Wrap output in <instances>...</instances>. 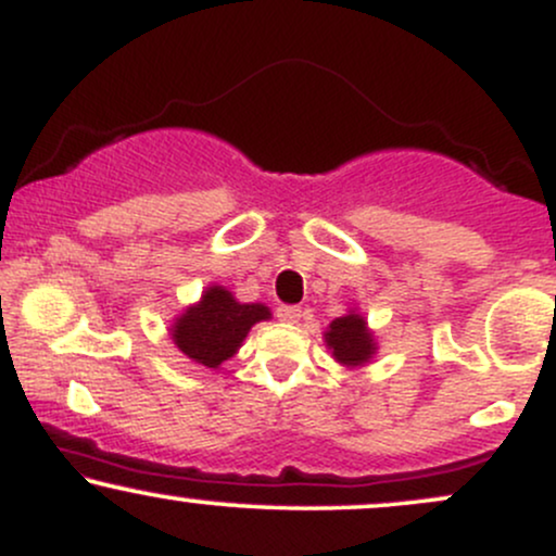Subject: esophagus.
I'll return each mask as SVG.
<instances>
[{"instance_id":"esophagus-1","label":"esophagus","mask_w":556,"mask_h":556,"mask_svg":"<svg viewBox=\"0 0 556 556\" xmlns=\"http://www.w3.org/2000/svg\"><path fill=\"white\" fill-rule=\"evenodd\" d=\"M300 316H303V311H300L298 305H279V308H277V318H279V321L298 324Z\"/></svg>"}]
</instances>
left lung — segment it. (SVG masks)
I'll use <instances>...</instances> for the list:
<instances>
[{
  "mask_svg": "<svg viewBox=\"0 0 556 556\" xmlns=\"http://www.w3.org/2000/svg\"><path fill=\"white\" fill-rule=\"evenodd\" d=\"M324 342H327L331 358L344 368H361L374 361L379 342L368 327L366 316L361 311L350 308L348 314L334 318L324 331Z\"/></svg>",
  "mask_w": 556,
  "mask_h": 556,
  "instance_id": "obj_1",
  "label": "left lung"
}]
</instances>
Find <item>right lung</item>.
I'll list each match as a JSON object with an SVG mask.
<instances>
[{"mask_svg":"<svg viewBox=\"0 0 556 556\" xmlns=\"http://www.w3.org/2000/svg\"><path fill=\"white\" fill-rule=\"evenodd\" d=\"M269 318L271 311L264 303H240L227 287L208 285L198 303L175 316L169 337L185 358L216 371L238 353L251 327Z\"/></svg>","mask_w":556,"mask_h":556,"instance_id":"obj_1","label":"right lung"}]
</instances>
